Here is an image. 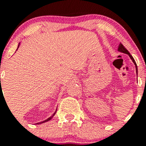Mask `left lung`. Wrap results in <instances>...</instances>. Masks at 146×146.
Listing matches in <instances>:
<instances>
[{"label": "left lung", "instance_id": "8db88e82", "mask_svg": "<svg viewBox=\"0 0 146 146\" xmlns=\"http://www.w3.org/2000/svg\"><path fill=\"white\" fill-rule=\"evenodd\" d=\"M118 50H119L120 52H122V53H125V54H128V56H130V58H131V60H133V62L134 64H135V69H136V73H138V68H137V65H136V63H135V60H134V58H133V56L131 55V53H130L128 51V50H127V49L125 48V47H124L122 43H120V44H119V46H118Z\"/></svg>", "mask_w": 146, "mask_h": 146}]
</instances>
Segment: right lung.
<instances>
[{
	"mask_svg": "<svg viewBox=\"0 0 146 146\" xmlns=\"http://www.w3.org/2000/svg\"><path fill=\"white\" fill-rule=\"evenodd\" d=\"M19 45H20V43H19ZM19 45H18V47H19ZM56 111H57V110H56ZM56 112H55V113H53V115H51V116H50V118H48V119H46V121H43V122H40V123H36V124H40V123H44V122H47V121H50V119H51V118H53V116H54V115H55V114H56Z\"/></svg>",
	"mask_w": 146,
	"mask_h": 146,
	"instance_id": "add662e5",
	"label": "right lung"
}]
</instances>
